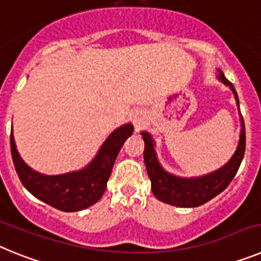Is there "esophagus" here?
Listing matches in <instances>:
<instances>
[{
	"label": "esophagus",
	"mask_w": 261,
	"mask_h": 261,
	"mask_svg": "<svg viewBox=\"0 0 261 261\" xmlns=\"http://www.w3.org/2000/svg\"><path fill=\"white\" fill-rule=\"evenodd\" d=\"M133 123H135L137 128L142 125V123H144V115H142V112H136V115L133 116Z\"/></svg>",
	"instance_id": "esophagus-1"
}]
</instances>
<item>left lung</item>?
Masks as SVG:
<instances>
[{"mask_svg":"<svg viewBox=\"0 0 261 261\" xmlns=\"http://www.w3.org/2000/svg\"><path fill=\"white\" fill-rule=\"evenodd\" d=\"M217 71H218L217 80L231 90L239 110V99L235 87L225 77L222 70L217 69ZM239 115H241V111H239ZM141 136L145 142V166H146L147 175L151 181V191L154 196L159 201L179 206V208H196L208 202L217 195H220L234 179L243 159L244 149H246L244 121L241 115V135H239L238 146L235 149L231 158L218 170H214L209 174L201 175V176L183 177L166 171L162 165L159 163L155 151V141L150 133L142 130Z\"/></svg>","mask_w":261,"mask_h":261,"instance_id":"8db88e82","label":"left lung"}]
</instances>
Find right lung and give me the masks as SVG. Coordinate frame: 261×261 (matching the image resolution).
I'll return each mask as SVG.
<instances>
[{
	"mask_svg": "<svg viewBox=\"0 0 261 261\" xmlns=\"http://www.w3.org/2000/svg\"><path fill=\"white\" fill-rule=\"evenodd\" d=\"M133 125H120L105 140L98 153L84 168L59 175H45L32 170L22 159L10 135L13 162L20 181L31 195L62 212H80L100 200L107 187L115 159L126 138L132 136Z\"/></svg>",
	"mask_w": 261,
	"mask_h": 261,
	"instance_id": "obj_1",
	"label": "right lung"
}]
</instances>
